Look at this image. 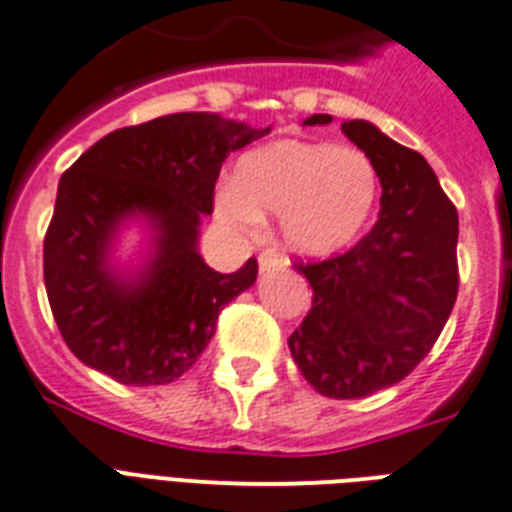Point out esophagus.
Segmentation results:
<instances>
[{
	"instance_id": "1",
	"label": "esophagus",
	"mask_w": 512,
	"mask_h": 512,
	"mask_svg": "<svg viewBox=\"0 0 512 512\" xmlns=\"http://www.w3.org/2000/svg\"><path fill=\"white\" fill-rule=\"evenodd\" d=\"M282 267H285V259H282V256H277V253L267 251L259 256L261 272H272V269H282Z\"/></svg>"
}]
</instances>
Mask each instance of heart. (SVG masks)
<instances>
[{
    "label": "heart",
    "instance_id": "heart-1",
    "mask_svg": "<svg viewBox=\"0 0 512 512\" xmlns=\"http://www.w3.org/2000/svg\"><path fill=\"white\" fill-rule=\"evenodd\" d=\"M378 192V169L357 147L277 140L237 161L235 185H224L216 195V214L243 232L256 230L261 214H280L288 251L327 259L357 243Z\"/></svg>",
    "mask_w": 512,
    "mask_h": 512
}]
</instances>
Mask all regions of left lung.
I'll return each instance as SVG.
<instances>
[{
  "label": "left lung",
  "instance_id": "1",
  "mask_svg": "<svg viewBox=\"0 0 512 512\" xmlns=\"http://www.w3.org/2000/svg\"><path fill=\"white\" fill-rule=\"evenodd\" d=\"M330 121L314 113L304 124ZM341 132L378 169L380 214L351 251L293 264L314 296L288 346L314 391L362 399L407 378L447 325L460 282L457 208L420 153L359 118Z\"/></svg>",
  "mask_w": 512,
  "mask_h": 512
}]
</instances>
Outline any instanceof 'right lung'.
I'll return each instance as SVG.
<instances>
[{
  "label": "right lung",
  "mask_w": 512,
  "mask_h": 512,
  "mask_svg": "<svg viewBox=\"0 0 512 512\" xmlns=\"http://www.w3.org/2000/svg\"><path fill=\"white\" fill-rule=\"evenodd\" d=\"M269 134L216 113H171L94 142L57 185L44 237V285L68 349L124 386L185 375L224 306L259 275L256 259L222 275L198 253L224 158ZM142 218L154 240L146 267L109 264L117 230Z\"/></svg>",
  "instance_id": "obj_1"
}]
</instances>
